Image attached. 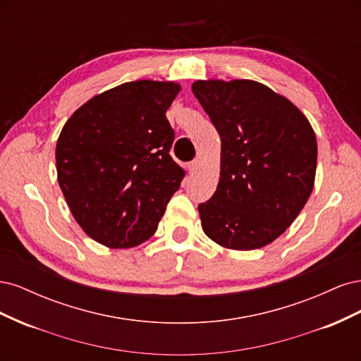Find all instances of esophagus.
<instances>
[{"mask_svg": "<svg viewBox=\"0 0 361 361\" xmlns=\"http://www.w3.org/2000/svg\"><path fill=\"white\" fill-rule=\"evenodd\" d=\"M199 167H200V161H199V159H194V161H191V162H190L188 170H190V173H191V174H194V173H197Z\"/></svg>", "mask_w": 361, "mask_h": 361, "instance_id": "1", "label": "esophagus"}]
</instances>
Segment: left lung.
Here are the masks:
<instances>
[{"label": "left lung", "mask_w": 361, "mask_h": 361, "mask_svg": "<svg viewBox=\"0 0 361 361\" xmlns=\"http://www.w3.org/2000/svg\"><path fill=\"white\" fill-rule=\"evenodd\" d=\"M191 89L221 138L216 191L199 204L203 231L226 248L265 247L312 194L318 145L309 120L256 81H195Z\"/></svg>", "instance_id": "left-lung-1"}]
</instances>
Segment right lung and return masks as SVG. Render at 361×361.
<instances>
[{
	"label": "right lung",
	"instance_id": "add662e5",
	"mask_svg": "<svg viewBox=\"0 0 361 361\" xmlns=\"http://www.w3.org/2000/svg\"><path fill=\"white\" fill-rule=\"evenodd\" d=\"M180 85L140 80L97 94L63 126L59 185L73 218L96 243L130 248L157 232L185 170L170 157L166 113Z\"/></svg>",
	"mask_w": 361,
	"mask_h": 361
}]
</instances>
